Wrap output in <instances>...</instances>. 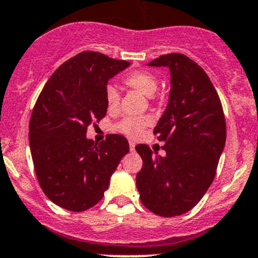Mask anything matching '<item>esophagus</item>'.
Returning <instances> with one entry per match:
<instances>
[{"label": "esophagus", "instance_id": "34e87169", "mask_svg": "<svg viewBox=\"0 0 258 258\" xmlns=\"http://www.w3.org/2000/svg\"><path fill=\"white\" fill-rule=\"evenodd\" d=\"M135 146H136V145H135L134 141H130V150L135 151Z\"/></svg>", "mask_w": 258, "mask_h": 258}]
</instances>
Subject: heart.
<instances>
[{"label":"heart","instance_id":"b5f03b06","mask_svg":"<svg viewBox=\"0 0 258 258\" xmlns=\"http://www.w3.org/2000/svg\"><path fill=\"white\" fill-rule=\"evenodd\" d=\"M123 82L128 87L139 91L145 96H153L158 88V80L148 71H135L124 77ZM106 105L108 111H116L119 106V92L116 86L108 85L106 87ZM152 123L150 116H127L117 123L116 128L130 137H137L147 126Z\"/></svg>","mask_w":258,"mask_h":258}]
</instances>
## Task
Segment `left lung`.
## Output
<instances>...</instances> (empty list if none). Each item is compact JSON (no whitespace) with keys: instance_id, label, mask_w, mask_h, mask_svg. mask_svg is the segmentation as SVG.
I'll use <instances>...</instances> for the list:
<instances>
[{"instance_id":"left-lung-1","label":"left lung","mask_w":258,"mask_h":258,"mask_svg":"<svg viewBox=\"0 0 258 258\" xmlns=\"http://www.w3.org/2000/svg\"><path fill=\"white\" fill-rule=\"evenodd\" d=\"M148 66L168 67L167 107L153 134L165 141V157L137 145L144 165L136 176L146 209L173 217L194 209L216 176L226 142V121L217 91L201 66L181 53L162 54Z\"/></svg>"}]
</instances>
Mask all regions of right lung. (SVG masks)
Listing matches in <instances>:
<instances>
[{"label":"right lung","instance_id":"right-lung-1","mask_svg":"<svg viewBox=\"0 0 258 258\" xmlns=\"http://www.w3.org/2000/svg\"><path fill=\"white\" fill-rule=\"evenodd\" d=\"M130 62L85 51L62 63L41 91L30 119L31 156L46 196L64 210L82 212L102 200L128 141L107 135L95 144L87 127L107 112L108 80Z\"/></svg>","mask_w":258,"mask_h":258}]
</instances>
